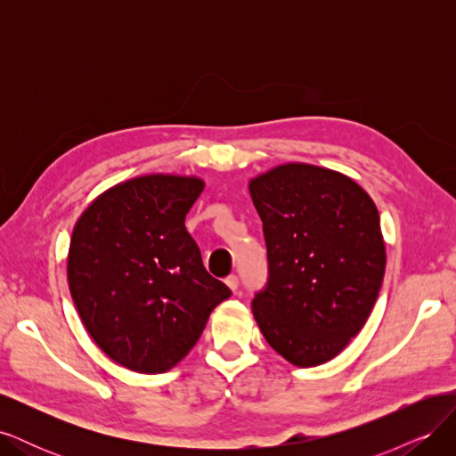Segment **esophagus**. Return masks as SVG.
<instances>
[{
  "label": "esophagus",
  "instance_id": "34e87169",
  "mask_svg": "<svg viewBox=\"0 0 456 456\" xmlns=\"http://www.w3.org/2000/svg\"><path fill=\"white\" fill-rule=\"evenodd\" d=\"M226 285L232 289V291H238V287H240L238 275H228V278H226Z\"/></svg>",
  "mask_w": 456,
  "mask_h": 456
}]
</instances>
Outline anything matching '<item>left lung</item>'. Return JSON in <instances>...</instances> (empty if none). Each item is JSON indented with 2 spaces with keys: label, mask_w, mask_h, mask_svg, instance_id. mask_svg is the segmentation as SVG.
Returning a JSON list of instances; mask_svg holds the SVG:
<instances>
[{
  "label": "left lung",
  "mask_w": 456,
  "mask_h": 456,
  "mask_svg": "<svg viewBox=\"0 0 456 456\" xmlns=\"http://www.w3.org/2000/svg\"><path fill=\"white\" fill-rule=\"evenodd\" d=\"M268 251L253 315L297 367L333 360L375 306L386 249L375 201L350 176L285 163L249 183Z\"/></svg>",
  "instance_id": "left-lung-1"
}]
</instances>
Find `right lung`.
Masks as SVG:
<instances>
[{"label":"right lung","mask_w":456,"mask_h":456,"mask_svg":"<svg viewBox=\"0 0 456 456\" xmlns=\"http://www.w3.org/2000/svg\"><path fill=\"white\" fill-rule=\"evenodd\" d=\"M203 186L198 176H136L106 190L74 226V305L96 346L131 370L175 367L232 295L205 270L184 226Z\"/></svg>","instance_id":"add662e5"}]
</instances>
